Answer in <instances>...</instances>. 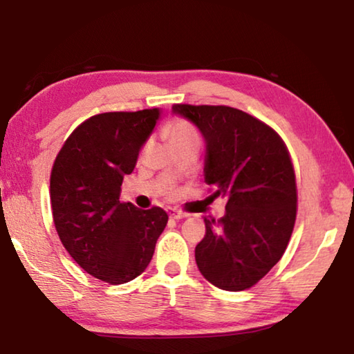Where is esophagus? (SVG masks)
I'll list each match as a JSON object with an SVG mask.
<instances>
[{
    "label": "esophagus",
    "instance_id": "obj_1",
    "mask_svg": "<svg viewBox=\"0 0 354 354\" xmlns=\"http://www.w3.org/2000/svg\"><path fill=\"white\" fill-rule=\"evenodd\" d=\"M171 217L176 221H180V219H185V217H188V214H185V212H180V211H174V212H171Z\"/></svg>",
    "mask_w": 354,
    "mask_h": 354
}]
</instances>
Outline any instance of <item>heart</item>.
<instances>
[{
	"label": "heart",
	"instance_id": "b5f03b06",
	"mask_svg": "<svg viewBox=\"0 0 354 354\" xmlns=\"http://www.w3.org/2000/svg\"><path fill=\"white\" fill-rule=\"evenodd\" d=\"M193 137H196L195 132H193L192 127H188V125L183 124V122H176V124H172L171 127L167 129L169 145L182 142V140L193 138Z\"/></svg>",
	"mask_w": 354,
	"mask_h": 354
}]
</instances>
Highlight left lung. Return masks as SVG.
Masks as SVG:
<instances>
[{"label":"left lung","instance_id":"obj_1","mask_svg":"<svg viewBox=\"0 0 354 354\" xmlns=\"http://www.w3.org/2000/svg\"><path fill=\"white\" fill-rule=\"evenodd\" d=\"M206 143L205 182L227 200L221 219L205 217L195 248L203 277L227 292L258 283L287 250L297 219V183L282 138L229 106L176 104Z\"/></svg>","mask_w":354,"mask_h":354}]
</instances>
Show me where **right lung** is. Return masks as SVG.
<instances>
[{"instance_id": "obj_1", "label": "right lung", "mask_w": 354, "mask_h": 354, "mask_svg": "<svg viewBox=\"0 0 354 354\" xmlns=\"http://www.w3.org/2000/svg\"><path fill=\"white\" fill-rule=\"evenodd\" d=\"M162 111L104 113L80 124L62 145L51 172L50 195L57 235L77 264L103 282L138 277L167 224L161 207L120 203L124 176Z\"/></svg>"}]
</instances>
